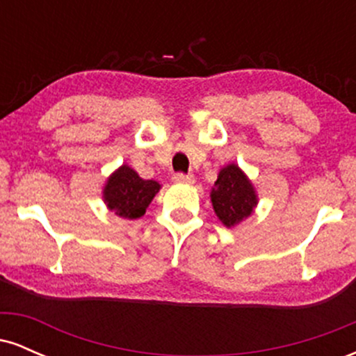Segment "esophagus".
<instances>
[{"mask_svg": "<svg viewBox=\"0 0 356 356\" xmlns=\"http://www.w3.org/2000/svg\"><path fill=\"white\" fill-rule=\"evenodd\" d=\"M172 181L175 184H194V175L192 174H175L172 177Z\"/></svg>", "mask_w": 356, "mask_h": 356, "instance_id": "obj_1", "label": "esophagus"}]
</instances>
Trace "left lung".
<instances>
[{"mask_svg":"<svg viewBox=\"0 0 356 356\" xmlns=\"http://www.w3.org/2000/svg\"><path fill=\"white\" fill-rule=\"evenodd\" d=\"M211 202L218 219L231 229L254 214L259 199L251 179L232 162L219 170L211 189Z\"/></svg>","mask_w":356,"mask_h":356,"instance_id":"left-lung-1","label":"left lung"}]
</instances>
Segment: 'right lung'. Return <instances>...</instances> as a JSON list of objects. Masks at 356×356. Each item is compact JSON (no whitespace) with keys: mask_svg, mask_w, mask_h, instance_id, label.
<instances>
[{"mask_svg":"<svg viewBox=\"0 0 356 356\" xmlns=\"http://www.w3.org/2000/svg\"><path fill=\"white\" fill-rule=\"evenodd\" d=\"M161 184L145 181L132 167L120 165L108 175L102 189V199L108 211L122 219H138L145 214Z\"/></svg>","mask_w":356,"mask_h":356,"instance_id":"right-lung-1","label":"right lung"}]
</instances>
